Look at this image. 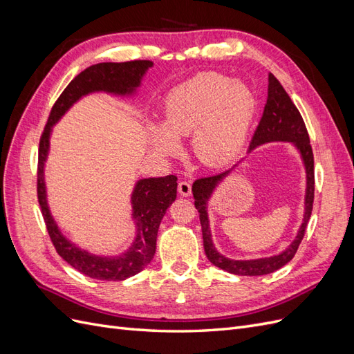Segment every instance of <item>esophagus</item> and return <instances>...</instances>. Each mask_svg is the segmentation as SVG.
Here are the masks:
<instances>
[{"label": "esophagus", "mask_w": 354, "mask_h": 354, "mask_svg": "<svg viewBox=\"0 0 354 354\" xmlns=\"http://www.w3.org/2000/svg\"><path fill=\"white\" fill-rule=\"evenodd\" d=\"M177 189H178V194L181 196H189L192 194V185L187 180H180Z\"/></svg>", "instance_id": "obj_1"}]
</instances>
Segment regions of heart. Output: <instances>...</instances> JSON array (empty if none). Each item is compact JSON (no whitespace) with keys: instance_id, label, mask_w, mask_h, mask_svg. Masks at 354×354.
Here are the masks:
<instances>
[{"instance_id":"obj_1","label":"heart","mask_w":354,"mask_h":354,"mask_svg":"<svg viewBox=\"0 0 354 354\" xmlns=\"http://www.w3.org/2000/svg\"><path fill=\"white\" fill-rule=\"evenodd\" d=\"M257 112L254 91L218 72H201L171 90L164 100V125L151 124L158 152L178 151L176 137H192L195 155L208 165L229 162L242 149Z\"/></svg>"}]
</instances>
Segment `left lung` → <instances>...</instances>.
<instances>
[{"instance_id": "1", "label": "left lung", "mask_w": 354, "mask_h": 354, "mask_svg": "<svg viewBox=\"0 0 354 354\" xmlns=\"http://www.w3.org/2000/svg\"><path fill=\"white\" fill-rule=\"evenodd\" d=\"M269 142H291L301 153V158L306 165L307 173V189H306V212H304V221L301 227L298 230L297 238L294 242L288 246V248L274 257L269 259H259V260H230L218 254L214 248L211 241V232L208 226V214H207V203L211 198L214 189L220 183V181L229 174V171H224L217 176L202 177L198 178L192 192H194L195 198V207L199 212L201 227H202V238H203V248L208 260L220 267L221 270H226L233 274L241 276H260L273 273L274 270L281 269L286 263L294 259V255L298 250L299 243H301L304 233L307 229V223L312 216L313 209V201H315V159L312 145H310V137L307 133L306 124L303 121V116L297 109V106L292 103L291 97L283 90L281 82L274 78L273 73H269V87H267V102L264 106V112L261 116V121L257 127L254 137L251 140L248 152L257 146L269 143Z\"/></svg>"}]
</instances>
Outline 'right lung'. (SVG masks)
I'll use <instances>...</instances> for the list:
<instances>
[{"mask_svg": "<svg viewBox=\"0 0 354 354\" xmlns=\"http://www.w3.org/2000/svg\"><path fill=\"white\" fill-rule=\"evenodd\" d=\"M151 60H131L121 63H97L78 73L59 95L50 111L44 131L39 138L37 195L42 217L46 221L48 236L57 254L73 269L100 281H124L142 272L151 263L156 250V234L160 220L167 208L177 196V177L165 176L158 178H143L137 183L131 198L133 217L137 224V238L130 251L121 257H95L81 251L62 236L56 223L53 221L46 201L44 160L48 152V137L53 124L65 113L81 95L91 91H109L116 94L133 93L140 85L145 72L152 68Z\"/></svg>", "mask_w": 354, "mask_h": 354, "instance_id": "obj_1", "label": "right lung"}]
</instances>
